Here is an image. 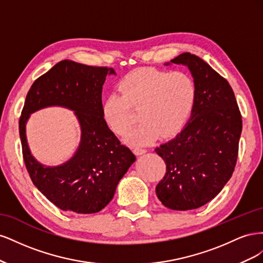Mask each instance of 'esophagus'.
<instances>
[{
  "mask_svg": "<svg viewBox=\"0 0 263 263\" xmlns=\"http://www.w3.org/2000/svg\"><path fill=\"white\" fill-rule=\"evenodd\" d=\"M134 153L136 154L137 156H140V155H144L147 153V150L145 148H140V147H136L134 149Z\"/></svg>",
  "mask_w": 263,
  "mask_h": 263,
  "instance_id": "34e87169",
  "label": "esophagus"
}]
</instances>
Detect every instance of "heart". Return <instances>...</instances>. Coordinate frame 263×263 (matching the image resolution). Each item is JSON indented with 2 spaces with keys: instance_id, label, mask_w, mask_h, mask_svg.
<instances>
[{
  "instance_id": "obj_1",
  "label": "heart",
  "mask_w": 263,
  "mask_h": 263,
  "mask_svg": "<svg viewBox=\"0 0 263 263\" xmlns=\"http://www.w3.org/2000/svg\"><path fill=\"white\" fill-rule=\"evenodd\" d=\"M118 91L104 100L103 116L110 129L123 136L134 124L132 108H139L141 123L125 138L134 146L147 145L159 134L168 137L178 133L192 114L196 101L193 78L183 71L139 69L119 82Z\"/></svg>"
}]
</instances>
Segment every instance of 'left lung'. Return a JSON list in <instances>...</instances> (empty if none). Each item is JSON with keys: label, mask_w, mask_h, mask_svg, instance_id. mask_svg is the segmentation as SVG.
Listing matches in <instances>:
<instances>
[{"label": "left lung", "mask_w": 263, "mask_h": 263, "mask_svg": "<svg viewBox=\"0 0 263 263\" xmlns=\"http://www.w3.org/2000/svg\"><path fill=\"white\" fill-rule=\"evenodd\" d=\"M171 63L189 68L196 101L183 129L155 149L166 164L156 193L165 208L189 211L212 201L232 178L242 121L232 86L203 59L184 52L164 65Z\"/></svg>", "instance_id": "left-lung-1"}]
</instances>
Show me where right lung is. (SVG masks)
<instances>
[{
  "instance_id": "right-lung-1",
  "label": "right lung",
  "mask_w": 263,
  "mask_h": 263,
  "mask_svg": "<svg viewBox=\"0 0 263 263\" xmlns=\"http://www.w3.org/2000/svg\"><path fill=\"white\" fill-rule=\"evenodd\" d=\"M113 68L62 60L39 77L29 89L20 118L23 157L35 186L62 211L93 214L112 201L116 186L136 157L121 144L103 116L102 89ZM61 106L75 112L82 128L75 155L48 167L31 155L26 124L37 110Z\"/></svg>"
}]
</instances>
